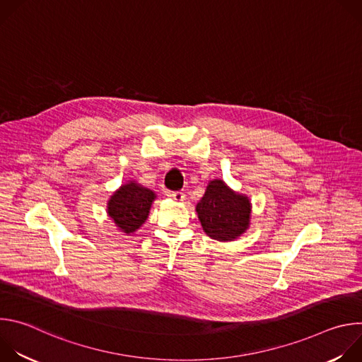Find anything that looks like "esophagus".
Listing matches in <instances>:
<instances>
[{"instance_id": "obj_1", "label": "esophagus", "mask_w": 362, "mask_h": 362, "mask_svg": "<svg viewBox=\"0 0 362 362\" xmlns=\"http://www.w3.org/2000/svg\"><path fill=\"white\" fill-rule=\"evenodd\" d=\"M170 197H173L176 202H183L185 200V193L183 192H170Z\"/></svg>"}]
</instances>
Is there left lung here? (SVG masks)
Returning a JSON list of instances; mask_svg holds the SVG:
<instances>
[{
    "label": "left lung",
    "instance_id": "left-lung-1",
    "mask_svg": "<svg viewBox=\"0 0 362 362\" xmlns=\"http://www.w3.org/2000/svg\"><path fill=\"white\" fill-rule=\"evenodd\" d=\"M196 212L206 235L221 242L238 239L250 223L247 196L233 192L221 179L209 182Z\"/></svg>",
    "mask_w": 362,
    "mask_h": 362
}]
</instances>
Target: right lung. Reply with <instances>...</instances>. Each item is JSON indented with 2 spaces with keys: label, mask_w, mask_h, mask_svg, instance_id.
I'll return each mask as SVG.
<instances>
[{
  "label": "right lung",
  "mask_w": 362,
  "mask_h": 362,
  "mask_svg": "<svg viewBox=\"0 0 362 362\" xmlns=\"http://www.w3.org/2000/svg\"><path fill=\"white\" fill-rule=\"evenodd\" d=\"M154 199L153 190L130 180L110 196L107 214L122 232L130 235L146 222Z\"/></svg>",
  "instance_id": "obj_1"
}]
</instances>
